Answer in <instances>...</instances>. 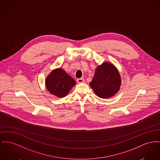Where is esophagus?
<instances>
[{"instance_id":"34e87169","label":"esophagus","mask_w":160,"mask_h":160,"mask_svg":"<svg viewBox=\"0 0 160 160\" xmlns=\"http://www.w3.org/2000/svg\"><path fill=\"white\" fill-rule=\"evenodd\" d=\"M77 82L78 83H82L85 82V80L83 78H78L77 80Z\"/></svg>"}]
</instances>
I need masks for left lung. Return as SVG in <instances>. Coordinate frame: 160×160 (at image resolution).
Returning <instances> with one entry per match:
<instances>
[{
	"mask_svg": "<svg viewBox=\"0 0 160 160\" xmlns=\"http://www.w3.org/2000/svg\"><path fill=\"white\" fill-rule=\"evenodd\" d=\"M122 80L120 72L112 63L104 62L97 66L93 79L89 83L95 94L102 98H108L120 90Z\"/></svg>",
	"mask_w": 160,
	"mask_h": 160,
	"instance_id": "obj_1",
	"label": "left lung"
}]
</instances>
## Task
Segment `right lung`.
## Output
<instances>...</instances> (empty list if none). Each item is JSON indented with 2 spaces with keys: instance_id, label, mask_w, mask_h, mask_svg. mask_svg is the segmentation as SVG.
I'll use <instances>...</instances> for the list:
<instances>
[{
  "instance_id": "right-lung-1",
  "label": "right lung",
  "mask_w": 160,
  "mask_h": 160,
  "mask_svg": "<svg viewBox=\"0 0 160 160\" xmlns=\"http://www.w3.org/2000/svg\"><path fill=\"white\" fill-rule=\"evenodd\" d=\"M76 84L75 80L61 68L53 69L45 80V86L50 94L62 98Z\"/></svg>"
}]
</instances>
